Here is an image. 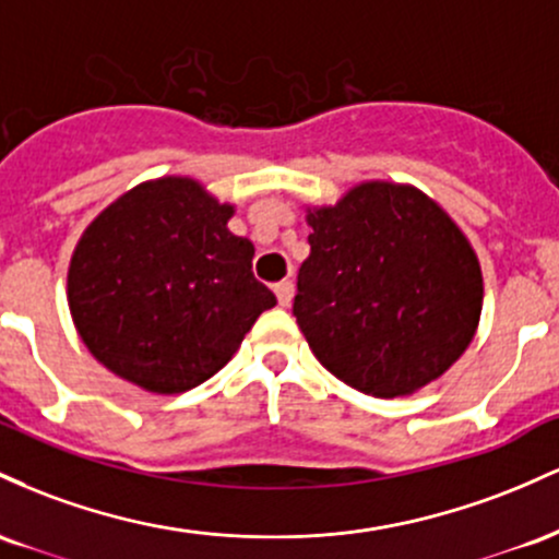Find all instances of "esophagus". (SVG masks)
I'll return each instance as SVG.
<instances>
[{
	"label": "esophagus",
	"mask_w": 559,
	"mask_h": 559,
	"mask_svg": "<svg viewBox=\"0 0 559 559\" xmlns=\"http://www.w3.org/2000/svg\"><path fill=\"white\" fill-rule=\"evenodd\" d=\"M293 290H296V287H293V282H290V280L277 282V285H274V293H277L280 306H290V300H293Z\"/></svg>",
	"instance_id": "esophagus-1"
}]
</instances>
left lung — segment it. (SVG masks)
Returning <instances> with one entry per match:
<instances>
[{
	"mask_svg": "<svg viewBox=\"0 0 559 559\" xmlns=\"http://www.w3.org/2000/svg\"><path fill=\"white\" fill-rule=\"evenodd\" d=\"M293 317L324 369L361 393H415L462 356L483 306L478 259L412 187L369 181L311 211Z\"/></svg>",
	"mask_w": 559,
	"mask_h": 559,
	"instance_id": "8db88e82",
	"label": "left lung"
}]
</instances>
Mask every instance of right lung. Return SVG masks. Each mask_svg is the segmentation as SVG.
<instances>
[{
  "instance_id": "add662e5",
  "label": "right lung",
  "mask_w": 559,
  "mask_h": 559,
  "mask_svg": "<svg viewBox=\"0 0 559 559\" xmlns=\"http://www.w3.org/2000/svg\"><path fill=\"white\" fill-rule=\"evenodd\" d=\"M231 205L192 179L140 185L90 224L68 272L81 341L118 378L181 393L216 374L277 304Z\"/></svg>"
}]
</instances>
